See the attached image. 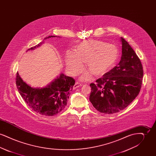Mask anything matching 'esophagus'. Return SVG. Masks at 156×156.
<instances>
[{
  "label": "esophagus",
  "mask_w": 156,
  "mask_h": 156,
  "mask_svg": "<svg viewBox=\"0 0 156 156\" xmlns=\"http://www.w3.org/2000/svg\"><path fill=\"white\" fill-rule=\"evenodd\" d=\"M81 86H82V83H81L79 82H76L74 85V89H76V88H78Z\"/></svg>",
  "instance_id": "34e87169"
}]
</instances>
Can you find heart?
Masks as SVG:
<instances>
[{"label": "heart", "instance_id": "b5f03b06", "mask_svg": "<svg viewBox=\"0 0 156 156\" xmlns=\"http://www.w3.org/2000/svg\"><path fill=\"white\" fill-rule=\"evenodd\" d=\"M119 57V51L115 45L90 39L82 41L74 48V52H66L65 62L71 74H76L81 69L82 63L86 62L89 72L99 76L109 72L116 64ZM83 80H89V72L84 73Z\"/></svg>", "mask_w": 156, "mask_h": 156}]
</instances>
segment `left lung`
<instances>
[{
  "label": "left lung",
  "instance_id": "1",
  "mask_svg": "<svg viewBox=\"0 0 156 156\" xmlns=\"http://www.w3.org/2000/svg\"><path fill=\"white\" fill-rule=\"evenodd\" d=\"M122 57L118 66L91 83L89 101L98 111L113 114L122 111L139 94L143 77L141 61L133 49L120 37Z\"/></svg>",
  "mask_w": 156,
  "mask_h": 156
}]
</instances>
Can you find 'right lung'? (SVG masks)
<instances>
[{
	"instance_id": "right-lung-1",
	"label": "right lung",
	"mask_w": 156,
	"mask_h": 156,
	"mask_svg": "<svg viewBox=\"0 0 156 156\" xmlns=\"http://www.w3.org/2000/svg\"><path fill=\"white\" fill-rule=\"evenodd\" d=\"M55 37L57 36H50L44 40ZM43 43H40L27 51L36 48ZM16 83L21 97L32 110L41 115L52 116L62 111L66 107L75 80L72 77L61 74L45 87L33 88L23 81L17 72Z\"/></svg>"
}]
</instances>
